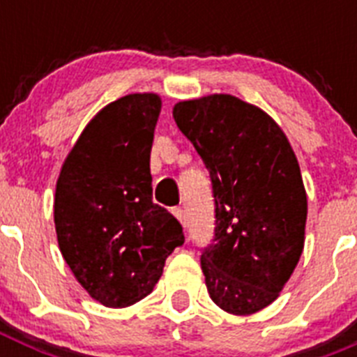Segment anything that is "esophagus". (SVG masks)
I'll use <instances>...</instances> for the list:
<instances>
[{
    "mask_svg": "<svg viewBox=\"0 0 357 357\" xmlns=\"http://www.w3.org/2000/svg\"><path fill=\"white\" fill-rule=\"evenodd\" d=\"M172 213H173V216H175L176 220H178V222L182 223V225H185V222H188V218H185V211L182 209V207H175V209H173Z\"/></svg>",
    "mask_w": 357,
    "mask_h": 357,
    "instance_id": "esophagus-1",
    "label": "esophagus"
}]
</instances>
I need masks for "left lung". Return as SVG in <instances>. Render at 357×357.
<instances>
[{"label":"left lung","instance_id":"8db88e82","mask_svg":"<svg viewBox=\"0 0 357 357\" xmlns=\"http://www.w3.org/2000/svg\"><path fill=\"white\" fill-rule=\"evenodd\" d=\"M173 118L209 169L214 239L200 255L207 291L232 314L275 301L304 250L307 197L288 137L230 94L178 102Z\"/></svg>","mask_w":357,"mask_h":357}]
</instances>
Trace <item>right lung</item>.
<instances>
[{
    "label": "right lung",
    "mask_w": 357,
    "mask_h": 357,
    "mask_svg": "<svg viewBox=\"0 0 357 357\" xmlns=\"http://www.w3.org/2000/svg\"><path fill=\"white\" fill-rule=\"evenodd\" d=\"M159 114L153 93L103 107L56 181L59 247L85 291L107 307L150 295L166 257L184 243L178 220L151 200L150 151Z\"/></svg>",
    "instance_id": "add662e5"
}]
</instances>
